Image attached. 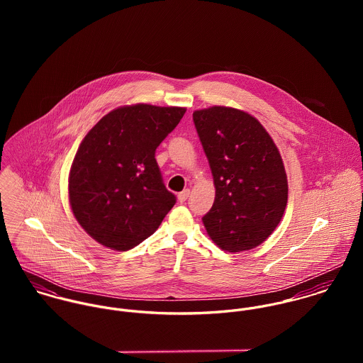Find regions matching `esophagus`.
Wrapping results in <instances>:
<instances>
[{
  "mask_svg": "<svg viewBox=\"0 0 363 363\" xmlns=\"http://www.w3.org/2000/svg\"><path fill=\"white\" fill-rule=\"evenodd\" d=\"M189 196H190V190H189V189L183 190L182 193H179V201H180V203H184V201L189 199Z\"/></svg>",
  "mask_w": 363,
  "mask_h": 363,
  "instance_id": "34e87169",
  "label": "esophagus"
}]
</instances>
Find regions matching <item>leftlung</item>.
I'll return each instance as SVG.
<instances>
[{"mask_svg": "<svg viewBox=\"0 0 363 363\" xmlns=\"http://www.w3.org/2000/svg\"><path fill=\"white\" fill-rule=\"evenodd\" d=\"M209 162L215 201L203 218L209 238L238 253L261 245L278 226L288 203L282 159L259 120L213 106L193 113Z\"/></svg>", "mask_w": 363, "mask_h": 363, "instance_id": "obj_1", "label": "left lung"}]
</instances>
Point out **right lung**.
Wrapping results in <instances>:
<instances>
[{
  "label": "right lung",
  "instance_id": "add662e5",
  "mask_svg": "<svg viewBox=\"0 0 363 363\" xmlns=\"http://www.w3.org/2000/svg\"><path fill=\"white\" fill-rule=\"evenodd\" d=\"M184 113V107L123 106L82 140L69 170V204L79 225L101 245L118 252L138 246L176 204L163 184L155 151Z\"/></svg>",
  "mask_w": 363,
  "mask_h": 363
}]
</instances>
